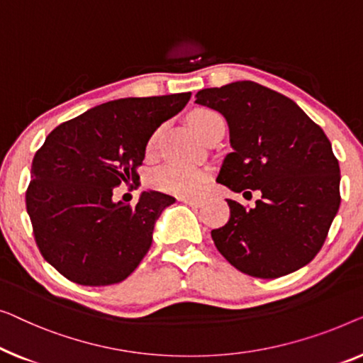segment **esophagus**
<instances>
[{"instance_id": "obj_1", "label": "esophagus", "mask_w": 363, "mask_h": 363, "mask_svg": "<svg viewBox=\"0 0 363 363\" xmlns=\"http://www.w3.org/2000/svg\"><path fill=\"white\" fill-rule=\"evenodd\" d=\"M179 201H181V202H184V203H187L189 207H194V208H199V207H202V206H203V201H201V199H187V197H181Z\"/></svg>"}]
</instances>
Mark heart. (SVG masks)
I'll return each instance as SVG.
<instances>
[{
	"label": "heart",
	"instance_id": "obj_1",
	"mask_svg": "<svg viewBox=\"0 0 363 363\" xmlns=\"http://www.w3.org/2000/svg\"><path fill=\"white\" fill-rule=\"evenodd\" d=\"M189 123L199 136L207 135L213 126L223 123L220 115L216 111L207 108H197L189 115ZM157 143V131L152 133L150 140L146 143V151L152 152ZM208 171L203 167H187V166H177V164H167L161 169H157L152 174V182L161 191L174 194V196L181 197H194L199 196L206 187L208 181Z\"/></svg>",
	"mask_w": 363,
	"mask_h": 363
}]
</instances>
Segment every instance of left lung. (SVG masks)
<instances>
[{
	"label": "left lung",
	"mask_w": 363,
	"mask_h": 363,
	"mask_svg": "<svg viewBox=\"0 0 363 363\" xmlns=\"http://www.w3.org/2000/svg\"><path fill=\"white\" fill-rule=\"evenodd\" d=\"M196 104L225 116L232 151L217 182L262 192L253 208L227 199L230 218L212 230L228 263L255 278L303 268L323 248L340 206V169L330 141L293 100L252 80L197 91Z\"/></svg>",
	"instance_id": "left-lung-1"
}]
</instances>
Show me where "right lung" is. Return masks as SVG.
Here are the masks:
<instances>
[{"label":"right lung","mask_w":363,"mask_h":363,"mask_svg":"<svg viewBox=\"0 0 363 363\" xmlns=\"http://www.w3.org/2000/svg\"><path fill=\"white\" fill-rule=\"evenodd\" d=\"M187 94L106 101L49 133L35 151L26 208L39 252L70 281H123L145 258L155 223L174 197L141 192L135 207L113 189L138 179L146 143L186 106Z\"/></svg>","instance_id":"add662e5"}]
</instances>
